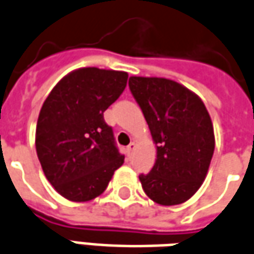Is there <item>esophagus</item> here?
Wrapping results in <instances>:
<instances>
[{
    "instance_id": "34e87169",
    "label": "esophagus",
    "mask_w": 254,
    "mask_h": 254,
    "mask_svg": "<svg viewBox=\"0 0 254 254\" xmlns=\"http://www.w3.org/2000/svg\"><path fill=\"white\" fill-rule=\"evenodd\" d=\"M127 154H129V155H132L133 151L136 150V143H130V144L127 145Z\"/></svg>"
}]
</instances>
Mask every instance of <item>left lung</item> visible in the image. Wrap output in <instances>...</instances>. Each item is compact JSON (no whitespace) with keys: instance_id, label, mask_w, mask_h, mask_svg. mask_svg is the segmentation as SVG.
Returning a JSON list of instances; mask_svg holds the SVG:
<instances>
[{"instance_id":"obj_1","label":"left lung","mask_w":254,"mask_h":254,"mask_svg":"<svg viewBox=\"0 0 254 254\" xmlns=\"http://www.w3.org/2000/svg\"><path fill=\"white\" fill-rule=\"evenodd\" d=\"M157 158L148 175H140L145 195L158 205L173 206L189 201L199 190L214 151V130L201 97L173 79L129 78Z\"/></svg>"}]
</instances>
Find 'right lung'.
<instances>
[{"label":"right lung","mask_w":254,"mask_h":254,"mask_svg":"<svg viewBox=\"0 0 254 254\" xmlns=\"http://www.w3.org/2000/svg\"><path fill=\"white\" fill-rule=\"evenodd\" d=\"M127 81L125 71L77 68L55 85L41 107L37 155L48 182L68 201L102 195L124 164L103 114L121 96Z\"/></svg>","instance_id":"obj_1"}]
</instances>
